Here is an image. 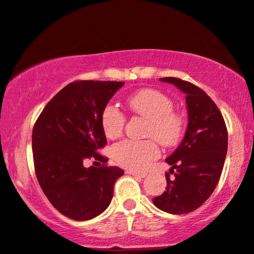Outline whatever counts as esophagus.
<instances>
[{
  "instance_id": "obj_1",
  "label": "esophagus",
  "mask_w": 254,
  "mask_h": 254,
  "mask_svg": "<svg viewBox=\"0 0 254 254\" xmlns=\"http://www.w3.org/2000/svg\"><path fill=\"white\" fill-rule=\"evenodd\" d=\"M127 174H129V175H132V176H137V177H140V179H143V177H145V175H146V174H145V173L133 172V170H127Z\"/></svg>"
}]
</instances>
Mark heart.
<instances>
[{
  "label": "heart",
  "instance_id": "1",
  "mask_svg": "<svg viewBox=\"0 0 254 254\" xmlns=\"http://www.w3.org/2000/svg\"><path fill=\"white\" fill-rule=\"evenodd\" d=\"M131 112L146 119L145 137H152L163 146L180 142L185 132V118L173 111L174 103L169 97L156 90H143L127 100ZM102 129L110 139L118 138L125 125V116L115 105H106L100 117ZM156 140L124 139L112 146L111 156L118 166L140 172L160 156Z\"/></svg>",
  "mask_w": 254,
  "mask_h": 254
}]
</instances>
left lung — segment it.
<instances>
[{
	"mask_svg": "<svg viewBox=\"0 0 254 254\" xmlns=\"http://www.w3.org/2000/svg\"><path fill=\"white\" fill-rule=\"evenodd\" d=\"M160 80L186 94L188 127L181 144L166 160L172 167L166 174V191L152 202L163 212L186 214L198 208L218 185L227 154V127L218 106L200 87L179 78Z\"/></svg>",
	"mask_w": 254,
	"mask_h": 254,
	"instance_id": "left-lung-1",
	"label": "left lung"
}]
</instances>
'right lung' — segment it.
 I'll use <instances>...</instances> for the list:
<instances>
[{
    "mask_svg": "<svg viewBox=\"0 0 254 254\" xmlns=\"http://www.w3.org/2000/svg\"><path fill=\"white\" fill-rule=\"evenodd\" d=\"M123 81L79 80L48 102L33 127L35 174L50 202L67 218L84 221L109 207L116 180L124 174L98 154L106 145L100 117ZM87 158L102 161L85 168ZM100 164V163H99Z\"/></svg>",
    "mask_w": 254,
    "mask_h": 254,
    "instance_id": "add662e5",
    "label": "right lung"
}]
</instances>
